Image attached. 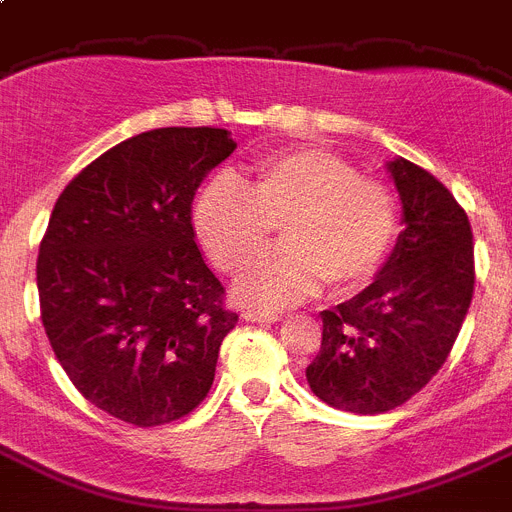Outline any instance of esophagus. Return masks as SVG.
Segmentation results:
<instances>
[{
	"label": "esophagus",
	"instance_id": "34e87169",
	"mask_svg": "<svg viewBox=\"0 0 512 512\" xmlns=\"http://www.w3.org/2000/svg\"><path fill=\"white\" fill-rule=\"evenodd\" d=\"M247 322H281L283 314H270V311H257V309H244L242 314Z\"/></svg>",
	"mask_w": 512,
	"mask_h": 512
}]
</instances>
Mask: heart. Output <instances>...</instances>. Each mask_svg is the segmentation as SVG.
<instances>
[{
    "instance_id": "obj_1",
    "label": "heart",
    "mask_w": 512,
    "mask_h": 512,
    "mask_svg": "<svg viewBox=\"0 0 512 512\" xmlns=\"http://www.w3.org/2000/svg\"><path fill=\"white\" fill-rule=\"evenodd\" d=\"M281 225L286 248L251 259ZM193 229L221 270L244 268L237 299L283 309L309 299L327 281L350 296L389 260L399 234L397 201L386 185L358 177L353 164L324 149H286L262 157L250 188L216 175L193 203Z\"/></svg>"
}]
</instances>
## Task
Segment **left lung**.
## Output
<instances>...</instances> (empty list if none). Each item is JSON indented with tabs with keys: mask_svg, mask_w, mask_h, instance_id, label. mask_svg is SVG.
<instances>
[{
	"mask_svg": "<svg viewBox=\"0 0 512 512\" xmlns=\"http://www.w3.org/2000/svg\"><path fill=\"white\" fill-rule=\"evenodd\" d=\"M386 170L402 201L404 231L371 286L322 311V348L306 368L322 402L355 415L394 410L441 371L474 293L464 208L407 159Z\"/></svg>",
	"mask_w": 512,
	"mask_h": 512,
	"instance_id": "8db88e82",
	"label": "left lung"
}]
</instances>
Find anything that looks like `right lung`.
Wrapping results in <instances>:
<instances>
[{
  "label": "right lung",
  "mask_w": 512,
  "mask_h": 512,
  "mask_svg": "<svg viewBox=\"0 0 512 512\" xmlns=\"http://www.w3.org/2000/svg\"><path fill=\"white\" fill-rule=\"evenodd\" d=\"M224 128H154L108 149L59 195L38 252L48 342L87 402L154 428L206 399L237 324L193 231Z\"/></svg>",
  "instance_id": "add662e5"
}]
</instances>
